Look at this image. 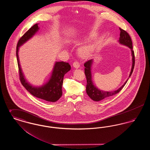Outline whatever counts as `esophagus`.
Returning <instances> with one entry per match:
<instances>
[{"label": "esophagus", "mask_w": 150, "mask_h": 150, "mask_svg": "<svg viewBox=\"0 0 150 150\" xmlns=\"http://www.w3.org/2000/svg\"><path fill=\"white\" fill-rule=\"evenodd\" d=\"M73 66L76 69H78L79 67H80V64L78 61H75L73 63Z\"/></svg>", "instance_id": "obj_1"}]
</instances>
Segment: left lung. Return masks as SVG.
<instances>
[{"label": "left lung", "mask_w": 150, "mask_h": 150, "mask_svg": "<svg viewBox=\"0 0 150 150\" xmlns=\"http://www.w3.org/2000/svg\"><path fill=\"white\" fill-rule=\"evenodd\" d=\"M120 30V38H119V43L123 44L124 45H126L132 51V67L131 69V71L129 74V78L131 76L132 72L133 71V69L134 67L135 64V57H134V50H133V45H132V42L130 35L128 33L124 30L123 29L119 28ZM92 59L86 61V63L84 64L85 66V75L86 78L87 84L86 87V92L88 96L93 100L94 101H100L101 100H103L105 98H106L108 97H110L112 96H114L115 94L119 93L121 89L123 88V87L125 86V84L127 83V81L128 80L129 78L124 83V84L121 86L120 88H119L117 90L113 92H106V91H102L101 90L98 89L96 86L93 85V82L92 80V74H91V66L92 64Z\"/></svg>", "instance_id": "1"}]
</instances>
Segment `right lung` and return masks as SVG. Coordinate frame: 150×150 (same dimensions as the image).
<instances>
[{"label": "right lung", "instance_id": "right-lung-1", "mask_svg": "<svg viewBox=\"0 0 150 150\" xmlns=\"http://www.w3.org/2000/svg\"><path fill=\"white\" fill-rule=\"evenodd\" d=\"M38 23L33 25L19 39L16 48V56L18 66V72L20 80L22 86L33 96L42 100L54 102L59 100L62 94V86L64 74L71 69V66L69 63L62 62H56L53 67L50 79L45 84L40 87H35L31 86L28 83L24 78L22 72L19 62L18 51V48L23 43L27 42L32 36L35 35L38 31Z\"/></svg>", "mask_w": 150, "mask_h": 150}]
</instances>
